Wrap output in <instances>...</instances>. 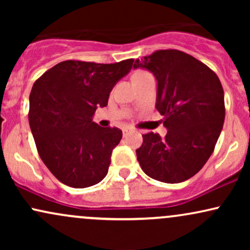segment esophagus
I'll return each instance as SVG.
<instances>
[{"mask_svg":"<svg viewBox=\"0 0 250 250\" xmlns=\"http://www.w3.org/2000/svg\"><path fill=\"white\" fill-rule=\"evenodd\" d=\"M128 131H129V129H128V128H123V129H122V133H123V136H127Z\"/></svg>","mask_w":250,"mask_h":250,"instance_id":"obj_1","label":"esophagus"}]
</instances>
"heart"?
I'll list each match as a JSON object with an SVG mask.
<instances>
[{
    "label": "heart",
    "instance_id": "b5f03b06",
    "mask_svg": "<svg viewBox=\"0 0 250 250\" xmlns=\"http://www.w3.org/2000/svg\"><path fill=\"white\" fill-rule=\"evenodd\" d=\"M149 73H147V71H143V70H140L137 71V73H135L134 76H142V75H148Z\"/></svg>",
    "mask_w": 250,
    "mask_h": 250
}]
</instances>
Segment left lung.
<instances>
[{
  "mask_svg": "<svg viewBox=\"0 0 250 250\" xmlns=\"http://www.w3.org/2000/svg\"><path fill=\"white\" fill-rule=\"evenodd\" d=\"M157 80L156 109L168 129L142 135L137 161L151 179L179 183L199 173L213 154L225 122V94L205 63L176 49L156 50L135 61Z\"/></svg>",
  "mask_w": 250,
  "mask_h": 250,
  "instance_id": "8db88e82",
  "label": "left lung"
}]
</instances>
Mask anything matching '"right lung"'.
<instances>
[{
	"label": "right lung",
	"instance_id": "obj_1",
	"mask_svg": "<svg viewBox=\"0 0 250 250\" xmlns=\"http://www.w3.org/2000/svg\"><path fill=\"white\" fill-rule=\"evenodd\" d=\"M133 63V59L110 64L68 60L34 83L28 114L31 133L40 157L60 182L87 188L105 177L122 130L100 127L91 117L99 105L108 104L111 89Z\"/></svg>",
	"mask_w": 250,
	"mask_h": 250
}]
</instances>
